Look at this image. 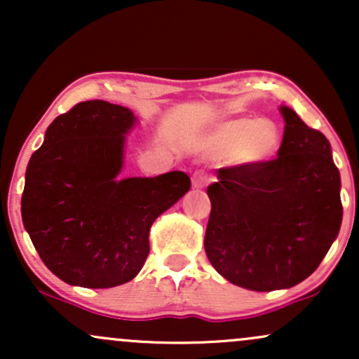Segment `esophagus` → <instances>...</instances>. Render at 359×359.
Listing matches in <instances>:
<instances>
[{
	"label": "esophagus",
	"instance_id": "34e87169",
	"mask_svg": "<svg viewBox=\"0 0 359 359\" xmlns=\"http://www.w3.org/2000/svg\"><path fill=\"white\" fill-rule=\"evenodd\" d=\"M209 180H211V177H209L208 172L197 170L192 177V187L194 189H204L205 185L209 184Z\"/></svg>",
	"mask_w": 359,
	"mask_h": 359
}]
</instances>
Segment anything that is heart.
Masks as SVG:
<instances>
[{"mask_svg": "<svg viewBox=\"0 0 359 359\" xmlns=\"http://www.w3.org/2000/svg\"><path fill=\"white\" fill-rule=\"evenodd\" d=\"M278 147V130L269 119L236 118L214 130L209 148L214 155L229 156L241 165L265 162Z\"/></svg>", "mask_w": 359, "mask_h": 359, "instance_id": "1", "label": "heart"}]
</instances>
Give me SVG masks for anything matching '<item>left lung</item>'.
<instances>
[{"instance_id":"8db88e82","label":"left lung","mask_w":359,"mask_h":359,"mask_svg":"<svg viewBox=\"0 0 359 359\" xmlns=\"http://www.w3.org/2000/svg\"><path fill=\"white\" fill-rule=\"evenodd\" d=\"M277 158L217 170L208 187L204 248L217 273L255 292L290 288L316 271L343 221L331 145L294 109Z\"/></svg>"}]
</instances>
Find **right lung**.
<instances>
[{
    "label": "right lung",
    "instance_id": "obj_1",
    "mask_svg": "<svg viewBox=\"0 0 359 359\" xmlns=\"http://www.w3.org/2000/svg\"><path fill=\"white\" fill-rule=\"evenodd\" d=\"M135 121L125 106L79 102L53 119L28 162L23 226L45 266L69 285L133 280L150 253L154 221L191 189L179 170L118 179Z\"/></svg>",
    "mask_w": 359,
    "mask_h": 359
}]
</instances>
